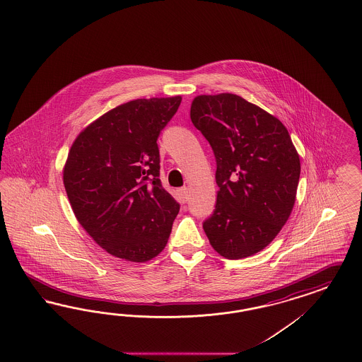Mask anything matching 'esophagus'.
<instances>
[{
    "label": "esophagus",
    "mask_w": 362,
    "mask_h": 362,
    "mask_svg": "<svg viewBox=\"0 0 362 362\" xmlns=\"http://www.w3.org/2000/svg\"><path fill=\"white\" fill-rule=\"evenodd\" d=\"M177 199L182 202V203H186L187 200H188V197H189V191H188V188L187 187H183V188H179L177 189Z\"/></svg>",
    "instance_id": "34e87169"
}]
</instances>
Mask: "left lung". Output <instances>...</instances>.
I'll return each instance as SVG.
<instances>
[{
    "label": "left lung",
    "mask_w": 362,
    "mask_h": 362,
    "mask_svg": "<svg viewBox=\"0 0 362 362\" xmlns=\"http://www.w3.org/2000/svg\"><path fill=\"white\" fill-rule=\"evenodd\" d=\"M191 121L216 158L214 214L203 223L212 248L236 260L260 252L289 218L300 156L284 124L236 94L197 95Z\"/></svg>",
    "instance_id": "obj_1"
}]
</instances>
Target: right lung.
<instances>
[{
  "label": "right lung",
  "instance_id": "obj_1",
  "mask_svg": "<svg viewBox=\"0 0 362 362\" xmlns=\"http://www.w3.org/2000/svg\"><path fill=\"white\" fill-rule=\"evenodd\" d=\"M182 97L135 99L79 132L64 185L83 230L110 255L146 263L165 250L179 212L159 179L158 136Z\"/></svg>",
  "mask_w": 362,
  "mask_h": 362
}]
</instances>
